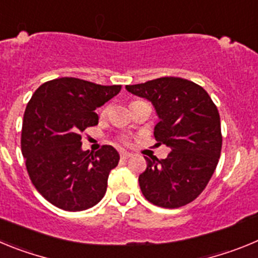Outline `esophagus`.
<instances>
[{
	"instance_id": "34e87169",
	"label": "esophagus",
	"mask_w": 258,
	"mask_h": 258,
	"mask_svg": "<svg viewBox=\"0 0 258 258\" xmlns=\"http://www.w3.org/2000/svg\"><path fill=\"white\" fill-rule=\"evenodd\" d=\"M120 156H121V159H129V157H132V156H133V154H132V152L122 151L121 154H120Z\"/></svg>"
}]
</instances>
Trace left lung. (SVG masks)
<instances>
[{
    "label": "left lung",
    "mask_w": 258,
    "mask_h": 258,
    "mask_svg": "<svg viewBox=\"0 0 258 258\" xmlns=\"http://www.w3.org/2000/svg\"><path fill=\"white\" fill-rule=\"evenodd\" d=\"M125 89L151 102L159 118L155 140L170 149L163 160L145 156L147 168L138 178L142 194L163 208L186 206L206 188L218 164L222 136L217 107L202 86L179 77Z\"/></svg>",
    "instance_id": "left-lung-1"
}]
</instances>
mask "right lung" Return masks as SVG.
I'll return each instance as SVG.
<instances>
[{"mask_svg":"<svg viewBox=\"0 0 258 258\" xmlns=\"http://www.w3.org/2000/svg\"><path fill=\"white\" fill-rule=\"evenodd\" d=\"M120 90L121 85L61 77L42 84L32 95L23 118L22 152L32 183L52 206L85 211L104 197L120 155L112 146L95 155L84 151L81 133L98 124L94 111Z\"/></svg>","mask_w":258,"mask_h":258,"instance_id":"obj_1","label":"right lung"}]
</instances>
